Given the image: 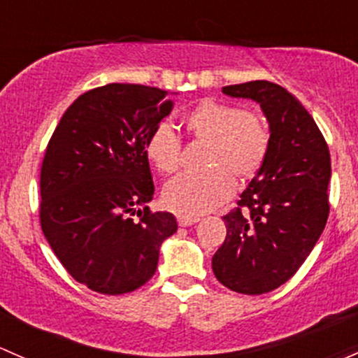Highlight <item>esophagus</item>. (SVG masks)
<instances>
[{"label": "esophagus", "mask_w": 358, "mask_h": 358, "mask_svg": "<svg viewBox=\"0 0 358 358\" xmlns=\"http://www.w3.org/2000/svg\"><path fill=\"white\" fill-rule=\"evenodd\" d=\"M198 220H200L198 217H178V222L180 227H189L193 226V224H196Z\"/></svg>", "instance_id": "esophagus-1"}]
</instances>
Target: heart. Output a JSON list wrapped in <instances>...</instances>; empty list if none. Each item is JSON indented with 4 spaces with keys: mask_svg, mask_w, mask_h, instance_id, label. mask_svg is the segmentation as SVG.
I'll use <instances>...</instances> for the list:
<instances>
[{
    "mask_svg": "<svg viewBox=\"0 0 358 358\" xmlns=\"http://www.w3.org/2000/svg\"><path fill=\"white\" fill-rule=\"evenodd\" d=\"M194 139L205 143L201 172H187L169 180L164 201L172 212L196 217L217 208L234 191V178L248 179L267 157L271 134L260 115L236 110L227 103L203 99L184 115ZM146 157L164 174L178 171L180 141L174 129L162 122L150 132Z\"/></svg>",
    "mask_w": 358,
    "mask_h": 358,
    "instance_id": "b5f03b06",
    "label": "heart"
}]
</instances>
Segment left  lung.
Wrapping results in <instances>:
<instances>
[{"mask_svg": "<svg viewBox=\"0 0 358 358\" xmlns=\"http://www.w3.org/2000/svg\"><path fill=\"white\" fill-rule=\"evenodd\" d=\"M222 93L259 103L271 145L239 206L224 217L227 236L212 268L236 293H268L300 268L326 227L329 148L310 113L285 87L252 80Z\"/></svg>", "mask_w": 358, "mask_h": 358, "instance_id": "1", "label": "left lung"}]
</instances>
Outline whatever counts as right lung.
<instances>
[{
  "instance_id": "1",
  "label": "right lung",
  "mask_w": 358,
  "mask_h": 358,
  "mask_svg": "<svg viewBox=\"0 0 358 358\" xmlns=\"http://www.w3.org/2000/svg\"><path fill=\"white\" fill-rule=\"evenodd\" d=\"M167 94L117 83L87 91L48 143L39 208L44 238L69 274L96 293L141 288L157 271L164 239L178 231L171 212L145 206L155 193L145 146L174 108Z\"/></svg>"
}]
</instances>
